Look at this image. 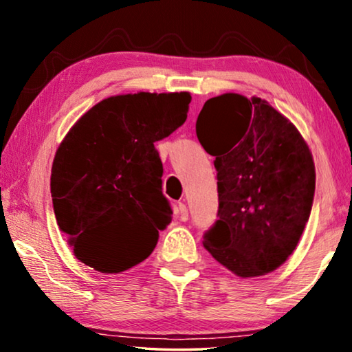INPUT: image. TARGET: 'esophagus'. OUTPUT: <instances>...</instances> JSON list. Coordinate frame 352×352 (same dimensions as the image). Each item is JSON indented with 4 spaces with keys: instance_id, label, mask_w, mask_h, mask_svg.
<instances>
[{
    "instance_id": "esophagus-1",
    "label": "esophagus",
    "mask_w": 352,
    "mask_h": 352,
    "mask_svg": "<svg viewBox=\"0 0 352 352\" xmlns=\"http://www.w3.org/2000/svg\"><path fill=\"white\" fill-rule=\"evenodd\" d=\"M175 217H177L178 220H182V222H186L188 217H189L186 205H184V204H178V205H177V208H175Z\"/></svg>"
}]
</instances>
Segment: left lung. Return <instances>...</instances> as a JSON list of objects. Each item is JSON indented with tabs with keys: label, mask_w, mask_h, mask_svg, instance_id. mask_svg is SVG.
Returning a JSON list of instances; mask_svg holds the SVG:
<instances>
[{
	"label": "left lung",
	"mask_w": 352,
	"mask_h": 352,
	"mask_svg": "<svg viewBox=\"0 0 352 352\" xmlns=\"http://www.w3.org/2000/svg\"><path fill=\"white\" fill-rule=\"evenodd\" d=\"M195 132L217 170V220L205 248L241 278L276 270L311 216L315 166L306 141L267 100L236 93L208 99Z\"/></svg>",
	"instance_id": "obj_1"
}]
</instances>
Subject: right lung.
Segmentation results:
<instances>
[{
	"mask_svg": "<svg viewBox=\"0 0 352 352\" xmlns=\"http://www.w3.org/2000/svg\"><path fill=\"white\" fill-rule=\"evenodd\" d=\"M190 94L136 93L91 107L58 146L51 170L57 225L76 258L121 273L151 256L172 220L153 142L188 118Z\"/></svg>",
	"mask_w": 352,
	"mask_h": 352,
	"instance_id": "add662e5",
	"label": "right lung"
}]
</instances>
